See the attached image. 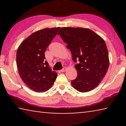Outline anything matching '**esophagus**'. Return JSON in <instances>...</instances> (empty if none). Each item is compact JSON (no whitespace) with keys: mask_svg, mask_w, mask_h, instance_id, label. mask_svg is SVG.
I'll list each match as a JSON object with an SVG mask.
<instances>
[{"mask_svg":"<svg viewBox=\"0 0 126 126\" xmlns=\"http://www.w3.org/2000/svg\"><path fill=\"white\" fill-rule=\"evenodd\" d=\"M66 70H67V68H66L65 67H64L61 70V72H64Z\"/></svg>","mask_w":126,"mask_h":126,"instance_id":"esophagus-1","label":"esophagus"}]
</instances>
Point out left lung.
Here are the masks:
<instances>
[{
    "instance_id": "8db88e82",
    "label": "left lung",
    "mask_w": 126,
    "mask_h": 126,
    "mask_svg": "<svg viewBox=\"0 0 126 126\" xmlns=\"http://www.w3.org/2000/svg\"><path fill=\"white\" fill-rule=\"evenodd\" d=\"M67 44L75 65L77 77L71 81L73 88L87 92L99 84L107 73L109 58L104 40L91 30L82 28L64 27L58 33Z\"/></svg>"
}]
</instances>
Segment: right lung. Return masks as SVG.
<instances>
[{"label":"right lung","instance_id":"add662e5","mask_svg":"<svg viewBox=\"0 0 126 126\" xmlns=\"http://www.w3.org/2000/svg\"><path fill=\"white\" fill-rule=\"evenodd\" d=\"M60 28H47L33 33L23 41L16 52V64L21 78L29 88L40 92L54 84L57 73L45 61V52Z\"/></svg>","mask_w":126,"mask_h":126}]
</instances>
